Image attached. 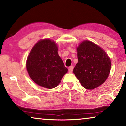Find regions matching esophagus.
Masks as SVG:
<instances>
[{
    "label": "esophagus",
    "mask_w": 126,
    "mask_h": 126,
    "mask_svg": "<svg viewBox=\"0 0 126 126\" xmlns=\"http://www.w3.org/2000/svg\"><path fill=\"white\" fill-rule=\"evenodd\" d=\"M73 66H70L69 68V73H72L73 72Z\"/></svg>",
    "instance_id": "esophagus-1"
}]
</instances>
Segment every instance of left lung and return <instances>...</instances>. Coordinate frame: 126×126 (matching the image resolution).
<instances>
[{"label":"left lung","mask_w":126,"mask_h":126,"mask_svg":"<svg viewBox=\"0 0 126 126\" xmlns=\"http://www.w3.org/2000/svg\"><path fill=\"white\" fill-rule=\"evenodd\" d=\"M78 63L73 73L85 89H94L104 83L110 75L111 58L100 46L88 40L76 47Z\"/></svg>","instance_id":"1"}]
</instances>
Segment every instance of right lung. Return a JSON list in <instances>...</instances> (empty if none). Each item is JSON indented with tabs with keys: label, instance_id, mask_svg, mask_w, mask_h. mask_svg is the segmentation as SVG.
I'll use <instances>...</instances> for the list:
<instances>
[{
	"label": "right lung",
	"instance_id": "obj_1",
	"mask_svg": "<svg viewBox=\"0 0 126 126\" xmlns=\"http://www.w3.org/2000/svg\"><path fill=\"white\" fill-rule=\"evenodd\" d=\"M58 46L54 40L38 41L27 56L26 67L29 76L40 87H56L68 71L58 54Z\"/></svg>",
	"mask_w": 126,
	"mask_h": 126
}]
</instances>
